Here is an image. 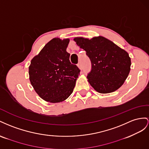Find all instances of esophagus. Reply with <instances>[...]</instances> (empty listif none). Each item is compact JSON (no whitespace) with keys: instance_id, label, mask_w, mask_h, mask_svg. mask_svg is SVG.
I'll use <instances>...</instances> for the list:
<instances>
[{"instance_id":"obj_1","label":"esophagus","mask_w":149,"mask_h":149,"mask_svg":"<svg viewBox=\"0 0 149 149\" xmlns=\"http://www.w3.org/2000/svg\"><path fill=\"white\" fill-rule=\"evenodd\" d=\"M77 67H78V68H79V69H82V65H81V63H78Z\"/></svg>"}]
</instances>
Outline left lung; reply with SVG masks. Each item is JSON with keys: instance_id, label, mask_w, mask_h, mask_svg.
Here are the masks:
<instances>
[{"instance_id": "obj_1", "label": "left lung", "mask_w": 149, "mask_h": 149, "mask_svg": "<svg viewBox=\"0 0 149 149\" xmlns=\"http://www.w3.org/2000/svg\"><path fill=\"white\" fill-rule=\"evenodd\" d=\"M74 40L91 59L92 70L87 78L94 90L100 93H111L124 84L130 70L128 52L102 36L91 39L77 37Z\"/></svg>"}]
</instances>
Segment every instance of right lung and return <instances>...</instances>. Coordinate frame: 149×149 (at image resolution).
I'll return each instance as SVG.
<instances>
[{"mask_svg": "<svg viewBox=\"0 0 149 149\" xmlns=\"http://www.w3.org/2000/svg\"><path fill=\"white\" fill-rule=\"evenodd\" d=\"M69 39L55 37L33 57L29 67V80L41 99L50 103L66 100L74 91L80 75L69 61L66 49Z\"/></svg>", "mask_w": 149, "mask_h": 149, "instance_id": "1", "label": "right lung"}]
</instances>
